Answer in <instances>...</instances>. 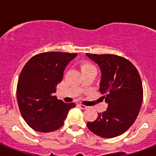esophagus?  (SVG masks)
I'll use <instances>...</instances> for the list:
<instances>
[{
  "instance_id": "34e87169",
  "label": "esophagus",
  "mask_w": 156,
  "mask_h": 156,
  "mask_svg": "<svg viewBox=\"0 0 156 156\" xmlns=\"http://www.w3.org/2000/svg\"><path fill=\"white\" fill-rule=\"evenodd\" d=\"M79 107L80 108H82V109H87V108H88L87 106H86V105H82V104H80L79 105Z\"/></svg>"
}]
</instances>
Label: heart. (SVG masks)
Listing matches in <instances>:
<instances>
[{"mask_svg":"<svg viewBox=\"0 0 156 156\" xmlns=\"http://www.w3.org/2000/svg\"><path fill=\"white\" fill-rule=\"evenodd\" d=\"M80 68L82 71H84V70H87V69H95L94 66L92 65L91 63L90 62H83L82 64L80 65Z\"/></svg>","mask_w":156,"mask_h":156,"instance_id":"b5f03b06","label":"heart"}]
</instances>
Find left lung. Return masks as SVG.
<instances>
[{
  "mask_svg": "<svg viewBox=\"0 0 156 156\" xmlns=\"http://www.w3.org/2000/svg\"><path fill=\"white\" fill-rule=\"evenodd\" d=\"M101 69L99 90L108 104L106 111L87 123L88 129L104 138L121 135L132 126L143 101L142 82L129 60L115 55L86 54Z\"/></svg>",
  "mask_w": 156,
  "mask_h": 156,
  "instance_id": "8db88e82",
  "label": "left lung"
}]
</instances>
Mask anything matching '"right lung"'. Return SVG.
<instances>
[{"label": "right lung", "instance_id": "1", "mask_svg": "<svg viewBox=\"0 0 156 156\" xmlns=\"http://www.w3.org/2000/svg\"><path fill=\"white\" fill-rule=\"evenodd\" d=\"M76 53L44 52L36 55L22 70L17 84V101L22 116L36 131L51 132L64 123L75 103H65L53 94L66 66Z\"/></svg>", "mask_w": 156, "mask_h": 156}]
</instances>
